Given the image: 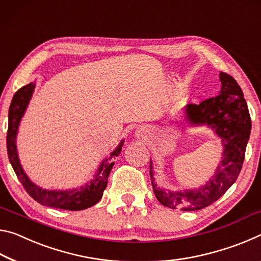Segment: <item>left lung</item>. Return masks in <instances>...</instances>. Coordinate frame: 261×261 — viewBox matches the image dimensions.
Wrapping results in <instances>:
<instances>
[{
  "mask_svg": "<svg viewBox=\"0 0 261 261\" xmlns=\"http://www.w3.org/2000/svg\"><path fill=\"white\" fill-rule=\"evenodd\" d=\"M220 80V95L202 100L200 104H189L186 113L191 123H207L214 128L224 146L223 160L214 177L199 190L170 192L156 187L152 182L157 200L165 207L199 211L211 206L230 189L241 172L251 133L250 112L236 80L227 72H221Z\"/></svg>",
  "mask_w": 261,
  "mask_h": 261,
  "instance_id": "obj_1",
  "label": "left lung"
}]
</instances>
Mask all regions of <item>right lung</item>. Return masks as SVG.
<instances>
[{
    "mask_svg": "<svg viewBox=\"0 0 261 261\" xmlns=\"http://www.w3.org/2000/svg\"><path fill=\"white\" fill-rule=\"evenodd\" d=\"M34 87H36L34 83H30L25 85V87L20 88L14 95L9 108V126H8L7 132V150L16 176L19 179V181L22 182L23 187L28 192L29 195L36 200V201L42 204V206L68 209V211H82V209L91 207L101 199L104 190L108 186L109 174L114 164L111 163V159L112 157H117L120 153L121 146L123 143L121 142L120 146L111 153L110 159H106L102 162L99 170L96 173L95 179L85 187L82 186L80 190L76 189L71 191L58 192L41 190L40 187L36 186L33 182L30 181L27 174L24 173L22 166L19 164V160L16 150L17 128H18L20 118H22L24 111L29 104L30 98L32 96Z\"/></svg>",
    "mask_w": 261,
    "mask_h": 261,
    "instance_id": "right-lung-1",
    "label": "right lung"
}]
</instances>
